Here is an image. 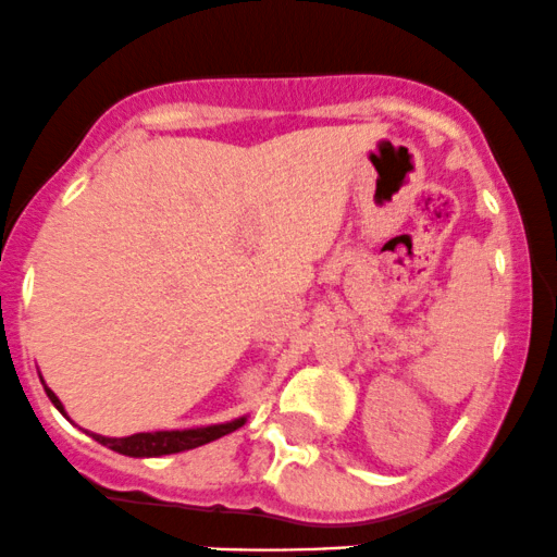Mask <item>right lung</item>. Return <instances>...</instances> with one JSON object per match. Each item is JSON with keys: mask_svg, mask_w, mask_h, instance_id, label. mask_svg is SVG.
Masks as SVG:
<instances>
[{"mask_svg": "<svg viewBox=\"0 0 557 557\" xmlns=\"http://www.w3.org/2000/svg\"><path fill=\"white\" fill-rule=\"evenodd\" d=\"M41 380V376H39ZM45 385V380H41ZM47 398L52 400L58 411L69 420L65 414V406L61 404V398L45 385ZM247 422V417H236L231 422H220V424H207V428H185V430H157V433H135L127 435V438H109V435H98V433H87L89 438H95L98 444L109 446L111 451L124 454V457H164V454H177V451H188V448L205 446L209 441H218L223 435L233 433L242 424Z\"/></svg>", "mask_w": 557, "mask_h": 557, "instance_id": "1", "label": "right lung"}]
</instances>
